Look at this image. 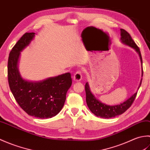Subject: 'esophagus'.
Masks as SVG:
<instances>
[{"label":"esophagus","mask_w":150,"mask_h":150,"mask_svg":"<svg viewBox=\"0 0 150 150\" xmlns=\"http://www.w3.org/2000/svg\"><path fill=\"white\" fill-rule=\"evenodd\" d=\"M82 80V73L80 71H77L73 75V81L76 82L81 81Z\"/></svg>","instance_id":"esophagus-1"}]
</instances>
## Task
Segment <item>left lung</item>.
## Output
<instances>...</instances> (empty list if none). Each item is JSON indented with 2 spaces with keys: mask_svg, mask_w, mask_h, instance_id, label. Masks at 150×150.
Wrapping results in <instances>:
<instances>
[{
  "mask_svg": "<svg viewBox=\"0 0 150 150\" xmlns=\"http://www.w3.org/2000/svg\"><path fill=\"white\" fill-rule=\"evenodd\" d=\"M120 41L122 44H125L126 46L132 47L134 49L136 52L139 54L140 60L141 62V67H142V75H143V70H142V60L141 57V53L140 52L139 47L137 46L135 42L132 39V37L127 32L126 30L123 29H120ZM142 79L140 82L139 86L138 87L137 90L139 89L140 86L141 85ZM85 91H86V103L89 109L97 117H99L103 119H110V118L115 117L117 115L122 114L123 113L128 109L131 106L133 102L134 101L135 97L137 93V91L132 95L131 97L128 98L123 103H120L117 105H114V106H110L104 103H103L101 101L98 100L97 98L94 96V95L91 93L90 90V88L89 86L88 82H86L85 85Z\"/></svg>",
  "mask_w": 150,
  "mask_h": 150,
  "instance_id": "obj_1",
  "label": "left lung"
}]
</instances>
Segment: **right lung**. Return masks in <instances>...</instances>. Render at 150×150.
<instances>
[{
    "instance_id": "1",
    "label": "right lung",
    "mask_w": 150,
    "mask_h": 150,
    "mask_svg": "<svg viewBox=\"0 0 150 150\" xmlns=\"http://www.w3.org/2000/svg\"><path fill=\"white\" fill-rule=\"evenodd\" d=\"M35 34L26 33L12 48L8 62V82L16 101L22 110L29 115L48 119L62 110L72 80L69 73L35 82L21 77L18 70L21 52L30 45Z\"/></svg>"
}]
</instances>
